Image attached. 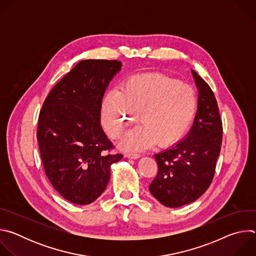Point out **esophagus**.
Listing matches in <instances>:
<instances>
[{
    "instance_id": "34e87169",
    "label": "esophagus",
    "mask_w": 256,
    "mask_h": 256,
    "mask_svg": "<svg viewBox=\"0 0 256 256\" xmlns=\"http://www.w3.org/2000/svg\"><path fill=\"white\" fill-rule=\"evenodd\" d=\"M124 156H126V158H130V159H138V158L140 157V154H138V153H132V152H130V153H126Z\"/></svg>"
}]
</instances>
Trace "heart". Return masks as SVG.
Returning a JSON list of instances; mask_svg holds the SVG:
<instances>
[{"mask_svg":"<svg viewBox=\"0 0 256 256\" xmlns=\"http://www.w3.org/2000/svg\"><path fill=\"white\" fill-rule=\"evenodd\" d=\"M196 90L159 72L136 74L124 79L120 90L109 91L102 100L101 122L112 138H120L124 151H142L156 142L160 147L178 142L190 130L198 112Z\"/></svg>","mask_w":256,"mask_h":256,"instance_id":"obj_1","label":"heart"}]
</instances>
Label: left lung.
Segmentation results:
<instances>
[{
    "label": "left lung",
    "mask_w": 256,
    "mask_h": 256,
    "mask_svg": "<svg viewBox=\"0 0 256 256\" xmlns=\"http://www.w3.org/2000/svg\"><path fill=\"white\" fill-rule=\"evenodd\" d=\"M198 90V107L186 138L172 148L155 154L158 174L149 186L162 204L179 208L202 196L214 175L220 155L223 126L218 103L210 86L192 70Z\"/></svg>",
    "instance_id": "1"
}]
</instances>
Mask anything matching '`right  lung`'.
<instances>
[{"label":"right lung","mask_w":256,"mask_h":256,"mask_svg":"<svg viewBox=\"0 0 256 256\" xmlns=\"http://www.w3.org/2000/svg\"><path fill=\"white\" fill-rule=\"evenodd\" d=\"M120 60H85L52 88L40 114L38 140L44 171L66 200L89 204L105 190L122 154L100 124L103 95L122 70Z\"/></svg>","instance_id":"right-lung-1"}]
</instances>
